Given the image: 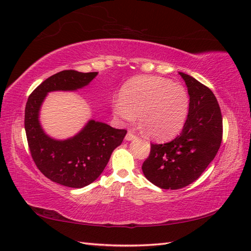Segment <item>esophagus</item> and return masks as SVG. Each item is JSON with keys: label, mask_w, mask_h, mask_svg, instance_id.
Here are the masks:
<instances>
[{"label": "esophagus", "mask_w": 251, "mask_h": 251, "mask_svg": "<svg viewBox=\"0 0 251 251\" xmlns=\"http://www.w3.org/2000/svg\"><path fill=\"white\" fill-rule=\"evenodd\" d=\"M125 138H126V140H127V141H131V140L137 139V136H136V134H134L133 132H131V131H128Z\"/></svg>", "instance_id": "obj_1"}]
</instances>
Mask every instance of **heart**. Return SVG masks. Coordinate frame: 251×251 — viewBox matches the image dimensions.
I'll return each instance as SVG.
<instances>
[{"label": "heart", "mask_w": 251, "mask_h": 251, "mask_svg": "<svg viewBox=\"0 0 251 251\" xmlns=\"http://www.w3.org/2000/svg\"><path fill=\"white\" fill-rule=\"evenodd\" d=\"M190 98L185 88L159 76H137L128 80L112 100V113L122 123L136 119L156 140L174 137L184 125Z\"/></svg>", "instance_id": "b5f03b06"}]
</instances>
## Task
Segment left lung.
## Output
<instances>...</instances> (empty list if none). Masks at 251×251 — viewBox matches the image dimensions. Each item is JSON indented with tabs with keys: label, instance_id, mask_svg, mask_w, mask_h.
Masks as SVG:
<instances>
[{
	"label": "left lung",
	"instance_id": "8db88e82",
	"mask_svg": "<svg viewBox=\"0 0 251 251\" xmlns=\"http://www.w3.org/2000/svg\"><path fill=\"white\" fill-rule=\"evenodd\" d=\"M190 95L188 119L171 142L151 144L142 165L145 177L157 187L178 190L201 177L214 159L223 139V118L213 92L192 76L179 72Z\"/></svg>",
	"mask_w": 251,
	"mask_h": 251
}]
</instances>
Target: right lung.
I'll return each mask as SVG.
<instances>
[{
    "mask_svg": "<svg viewBox=\"0 0 251 251\" xmlns=\"http://www.w3.org/2000/svg\"><path fill=\"white\" fill-rule=\"evenodd\" d=\"M98 72L81 73L64 70L38 86L25 107L24 126L27 143L37 168L56 183L69 188H83L98 178L126 136V129H115L91 120L75 137L58 141L47 136L39 123V110L50 91H73L87 86Z\"/></svg>",
    "mask_w": 251,
    "mask_h": 251,
    "instance_id": "1",
    "label": "right lung"
}]
</instances>
